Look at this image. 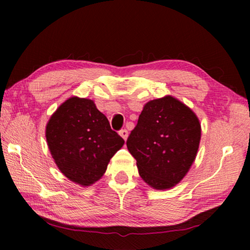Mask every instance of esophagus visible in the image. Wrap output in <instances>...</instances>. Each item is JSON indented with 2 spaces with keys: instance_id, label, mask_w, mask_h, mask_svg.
I'll return each instance as SVG.
<instances>
[{
  "instance_id": "obj_1",
  "label": "esophagus",
  "mask_w": 250,
  "mask_h": 250,
  "mask_svg": "<svg viewBox=\"0 0 250 250\" xmlns=\"http://www.w3.org/2000/svg\"><path fill=\"white\" fill-rule=\"evenodd\" d=\"M119 134H120V137L124 139L125 141H126V139H128V131H126L125 129H124V130L120 131Z\"/></svg>"
}]
</instances>
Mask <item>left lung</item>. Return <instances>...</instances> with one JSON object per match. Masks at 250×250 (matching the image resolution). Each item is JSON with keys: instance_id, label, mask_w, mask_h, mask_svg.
Listing matches in <instances>:
<instances>
[{"instance_id": "1", "label": "left lung", "mask_w": 250, "mask_h": 250, "mask_svg": "<svg viewBox=\"0 0 250 250\" xmlns=\"http://www.w3.org/2000/svg\"><path fill=\"white\" fill-rule=\"evenodd\" d=\"M201 124L193 110L170 95L147 101L126 147L141 179L155 189L174 188L196 158Z\"/></svg>"}]
</instances>
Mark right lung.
Masks as SVG:
<instances>
[{
  "label": "right lung",
  "instance_id": "1",
  "mask_svg": "<svg viewBox=\"0 0 250 250\" xmlns=\"http://www.w3.org/2000/svg\"><path fill=\"white\" fill-rule=\"evenodd\" d=\"M45 135L59 171L83 188L103 177L110 159L125 145L94 100L76 96L49 118Z\"/></svg>",
  "mask_w": 250,
  "mask_h": 250
}]
</instances>
